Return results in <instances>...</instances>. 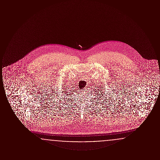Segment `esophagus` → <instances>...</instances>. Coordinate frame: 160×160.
<instances>
[{"mask_svg":"<svg viewBox=\"0 0 160 160\" xmlns=\"http://www.w3.org/2000/svg\"><path fill=\"white\" fill-rule=\"evenodd\" d=\"M87 89H88V88H84L83 89V91L84 92H86L87 91Z\"/></svg>","mask_w":160,"mask_h":160,"instance_id":"obj_1","label":"esophagus"}]
</instances>
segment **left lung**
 <instances>
[{"label": "left lung", "mask_w": 160, "mask_h": 160, "mask_svg": "<svg viewBox=\"0 0 160 160\" xmlns=\"http://www.w3.org/2000/svg\"><path fill=\"white\" fill-rule=\"evenodd\" d=\"M99 89H100V88H99ZM99 91H100V90H99ZM101 91H102V90H101ZM101 91H99V92H101Z\"/></svg>", "instance_id": "8db88e82"}]
</instances>
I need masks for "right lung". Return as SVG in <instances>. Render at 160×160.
<instances>
[{
	"label": "right lung",
	"mask_w": 160,
	"mask_h": 160,
	"mask_svg": "<svg viewBox=\"0 0 160 160\" xmlns=\"http://www.w3.org/2000/svg\"><path fill=\"white\" fill-rule=\"evenodd\" d=\"M65 92H66V91H64V90H63V91H62V93H65Z\"/></svg>",
	"instance_id": "right-lung-1"
}]
</instances>
